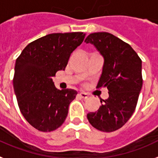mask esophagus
Listing matches in <instances>:
<instances>
[{
    "label": "esophagus",
    "mask_w": 158,
    "mask_h": 158,
    "mask_svg": "<svg viewBox=\"0 0 158 158\" xmlns=\"http://www.w3.org/2000/svg\"><path fill=\"white\" fill-rule=\"evenodd\" d=\"M78 95H79V97L81 98H87L89 97L88 94L84 93V92H81V93L78 94Z\"/></svg>",
    "instance_id": "obj_1"
}]
</instances>
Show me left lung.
<instances>
[{
  "mask_svg": "<svg viewBox=\"0 0 158 158\" xmlns=\"http://www.w3.org/2000/svg\"><path fill=\"white\" fill-rule=\"evenodd\" d=\"M85 42L94 44L104 58L97 88H107L109 98L101 99L98 111L87 114L94 127L106 132L122 127L133 114L141 90L142 61L130 45L107 32L89 35Z\"/></svg>",
  "mask_w": 158,
  "mask_h": 158,
  "instance_id": "left-lung-1",
  "label": "left lung"
}]
</instances>
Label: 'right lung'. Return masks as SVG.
<instances>
[{
	"instance_id": "add662e5",
	"label": "right lung",
	"mask_w": 158,
	"mask_h": 158,
	"mask_svg": "<svg viewBox=\"0 0 158 158\" xmlns=\"http://www.w3.org/2000/svg\"><path fill=\"white\" fill-rule=\"evenodd\" d=\"M83 32L54 33L30 43L17 58L13 84L21 113L30 124L44 132L64 122L73 89H58L52 77L64 70L71 53L81 44Z\"/></svg>"
}]
</instances>
